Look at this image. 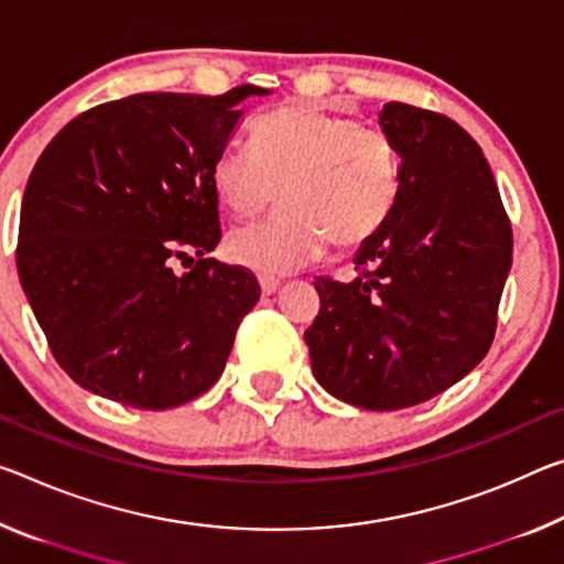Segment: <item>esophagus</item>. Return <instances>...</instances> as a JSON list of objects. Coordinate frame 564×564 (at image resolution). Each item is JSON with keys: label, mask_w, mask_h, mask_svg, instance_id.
I'll list each match as a JSON object with an SVG mask.
<instances>
[{"label": "esophagus", "mask_w": 564, "mask_h": 564, "mask_svg": "<svg viewBox=\"0 0 564 564\" xmlns=\"http://www.w3.org/2000/svg\"><path fill=\"white\" fill-rule=\"evenodd\" d=\"M258 283H261V291H263V296H271V293H275L279 291V285H281V279H275V275H258Z\"/></svg>", "instance_id": "1"}]
</instances>
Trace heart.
Listing matches in <instances>:
<instances>
[{
    "mask_svg": "<svg viewBox=\"0 0 564 564\" xmlns=\"http://www.w3.org/2000/svg\"><path fill=\"white\" fill-rule=\"evenodd\" d=\"M253 150L228 142L210 165L220 208L258 216L275 198L271 218L236 228L226 240L234 263L285 273L314 261L334 240L354 248L389 220L401 193L397 142L318 105H283L253 124Z\"/></svg>",
    "mask_w": 564,
    "mask_h": 564,
    "instance_id": "obj_1",
    "label": "heart"
}]
</instances>
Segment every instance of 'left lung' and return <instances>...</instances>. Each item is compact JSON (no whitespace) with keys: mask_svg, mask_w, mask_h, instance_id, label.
Wrapping results in <instances>:
<instances>
[{"mask_svg":"<svg viewBox=\"0 0 564 564\" xmlns=\"http://www.w3.org/2000/svg\"><path fill=\"white\" fill-rule=\"evenodd\" d=\"M379 120L401 158L397 208L356 253L359 279L318 275L303 338L328 394L391 411L442 394L485 359L512 226L467 130L406 102H387Z\"/></svg>","mask_w":564,"mask_h":564,"instance_id":"obj_1","label":"left lung"}]
</instances>
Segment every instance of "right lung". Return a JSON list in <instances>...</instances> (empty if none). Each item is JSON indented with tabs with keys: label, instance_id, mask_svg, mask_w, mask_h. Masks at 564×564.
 <instances>
[{
	"label": "right lung",
	"instance_id": "add662e5",
	"mask_svg": "<svg viewBox=\"0 0 564 564\" xmlns=\"http://www.w3.org/2000/svg\"><path fill=\"white\" fill-rule=\"evenodd\" d=\"M265 93L130 95L77 115L44 148L24 187L17 271L52 356L83 389L170 409L226 369L261 285L205 258L220 240L210 165L243 120L236 105ZM175 260L192 271L173 274Z\"/></svg>",
	"mask_w": 564,
	"mask_h": 564
}]
</instances>
